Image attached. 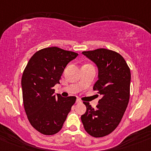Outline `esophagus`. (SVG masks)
Wrapping results in <instances>:
<instances>
[{
  "mask_svg": "<svg viewBox=\"0 0 151 151\" xmlns=\"http://www.w3.org/2000/svg\"><path fill=\"white\" fill-rule=\"evenodd\" d=\"M76 102H77V103H81V102H82V101H81V100H79V99L77 98V100H76Z\"/></svg>",
  "mask_w": 151,
  "mask_h": 151,
  "instance_id": "obj_1",
  "label": "esophagus"
}]
</instances>
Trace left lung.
Segmentation results:
<instances>
[{
    "label": "left lung",
    "instance_id": "1",
    "mask_svg": "<svg viewBox=\"0 0 151 151\" xmlns=\"http://www.w3.org/2000/svg\"><path fill=\"white\" fill-rule=\"evenodd\" d=\"M98 67V80L93 89L101 95L97 108L84 102L87 110L81 116L84 130L91 136L101 137L117 127L130 99V70L124 58L106 49L82 51Z\"/></svg>",
    "mask_w": 151,
    "mask_h": 151
}]
</instances>
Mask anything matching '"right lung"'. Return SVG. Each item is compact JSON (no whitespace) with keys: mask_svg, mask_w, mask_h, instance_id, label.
Listing matches in <instances>:
<instances>
[{"mask_svg":"<svg viewBox=\"0 0 151 151\" xmlns=\"http://www.w3.org/2000/svg\"><path fill=\"white\" fill-rule=\"evenodd\" d=\"M78 54L60 48H44L36 51L25 68L21 79L24 106L29 121L37 131L46 135L62 129L76 97L54 94L64 68Z\"/></svg>","mask_w":151,"mask_h":151,"instance_id":"obj_1","label":"right lung"}]
</instances>
